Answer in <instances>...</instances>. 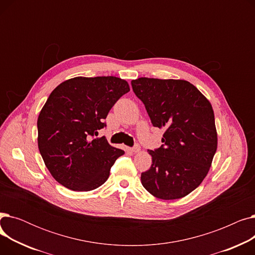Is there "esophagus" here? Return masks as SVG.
<instances>
[{
  "instance_id": "34e87169",
  "label": "esophagus",
  "mask_w": 255,
  "mask_h": 255,
  "mask_svg": "<svg viewBox=\"0 0 255 255\" xmlns=\"http://www.w3.org/2000/svg\"><path fill=\"white\" fill-rule=\"evenodd\" d=\"M139 150H140V146H139V144H138V143H135V145L133 146V148L131 149V151H132L133 153H138V152H139Z\"/></svg>"
}]
</instances>
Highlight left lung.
Returning a JSON list of instances; mask_svg holds the SVG:
<instances>
[{
	"mask_svg": "<svg viewBox=\"0 0 255 255\" xmlns=\"http://www.w3.org/2000/svg\"><path fill=\"white\" fill-rule=\"evenodd\" d=\"M131 86L153 126L165 130L161 146L149 150L152 165L141 172V184L157 198H182L206 178L217 150L212 105L182 79L140 77Z\"/></svg>",
	"mask_w": 255,
	"mask_h": 255,
	"instance_id": "left-lung-1",
	"label": "left lung"
}]
</instances>
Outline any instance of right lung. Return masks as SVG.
Returning <instances> with one entry per match:
<instances>
[{"mask_svg": "<svg viewBox=\"0 0 255 255\" xmlns=\"http://www.w3.org/2000/svg\"><path fill=\"white\" fill-rule=\"evenodd\" d=\"M129 91L126 80L116 76H78L51 92L37 121L38 148L51 176L66 188L90 191L109 179L124 151L96 136Z\"/></svg>", "mask_w": 255, "mask_h": 255, "instance_id": "add662e5", "label": "right lung"}]
</instances>
